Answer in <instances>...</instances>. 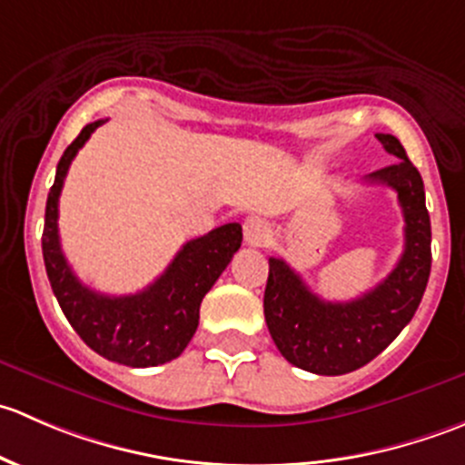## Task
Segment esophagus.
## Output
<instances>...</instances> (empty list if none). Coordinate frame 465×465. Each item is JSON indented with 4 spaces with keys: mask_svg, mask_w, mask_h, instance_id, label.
Segmentation results:
<instances>
[{
    "mask_svg": "<svg viewBox=\"0 0 465 465\" xmlns=\"http://www.w3.org/2000/svg\"><path fill=\"white\" fill-rule=\"evenodd\" d=\"M242 236H245V242H250V245H261L270 236V227L259 215H250L245 224H242Z\"/></svg>",
    "mask_w": 465,
    "mask_h": 465,
    "instance_id": "1",
    "label": "esophagus"
}]
</instances>
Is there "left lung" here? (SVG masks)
Masks as SVG:
<instances>
[{
  "label": "left lung",
  "mask_w": 465,
  "mask_h": 465,
  "mask_svg": "<svg viewBox=\"0 0 465 465\" xmlns=\"http://www.w3.org/2000/svg\"><path fill=\"white\" fill-rule=\"evenodd\" d=\"M401 162L371 173L367 182L398 193L405 218V252L373 290L353 302H323L283 259H270L265 322L276 349L303 371L341 376L371 362L411 322L432 267V227L420 173L393 134H376Z\"/></svg>",
  "instance_id": "obj_1"
}]
</instances>
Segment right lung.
I'll return each mask as SVG.
<instances>
[{
    "label": "right lung",
    "instance_id": "right-lung-1",
    "mask_svg": "<svg viewBox=\"0 0 465 465\" xmlns=\"http://www.w3.org/2000/svg\"><path fill=\"white\" fill-rule=\"evenodd\" d=\"M105 119L87 124L67 145L46 198L42 254L51 290L74 331L110 362L143 369L171 362L198 331L200 303L242 242L238 223L223 224L186 242L154 283L137 294L110 297L78 281L60 250L58 198L78 150Z\"/></svg>",
    "mask_w": 465,
    "mask_h": 465
}]
</instances>
